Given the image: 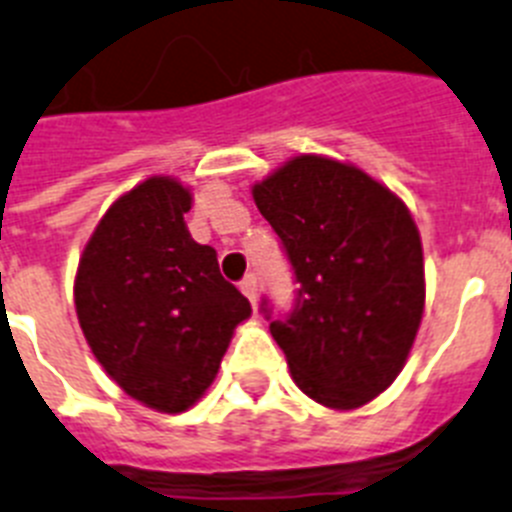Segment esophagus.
Here are the masks:
<instances>
[{"label": "esophagus", "instance_id": "34e87169", "mask_svg": "<svg viewBox=\"0 0 512 512\" xmlns=\"http://www.w3.org/2000/svg\"><path fill=\"white\" fill-rule=\"evenodd\" d=\"M240 292H243L253 305H256V298H259V282H256L253 274H246V277H243V282H240Z\"/></svg>", "mask_w": 512, "mask_h": 512}]
</instances>
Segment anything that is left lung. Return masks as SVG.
I'll list each match as a JSON object with an SVG mask.
<instances>
[{"mask_svg":"<svg viewBox=\"0 0 512 512\" xmlns=\"http://www.w3.org/2000/svg\"><path fill=\"white\" fill-rule=\"evenodd\" d=\"M251 194L300 282L295 313L269 326L292 381L334 412L370 404L404 370L425 313L412 212L357 165L310 152Z\"/></svg>","mask_w":512,"mask_h":512,"instance_id":"1","label":"left lung"}]
</instances>
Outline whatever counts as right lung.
<instances>
[{
	"label": "right lung",
	"mask_w": 512,
	"mask_h": 512,
	"mask_svg": "<svg viewBox=\"0 0 512 512\" xmlns=\"http://www.w3.org/2000/svg\"><path fill=\"white\" fill-rule=\"evenodd\" d=\"M191 186L150 176L95 225L74 274L85 342L116 386L147 409L181 414L212 386L248 303L191 238Z\"/></svg>",
	"instance_id": "right-lung-1"
}]
</instances>
